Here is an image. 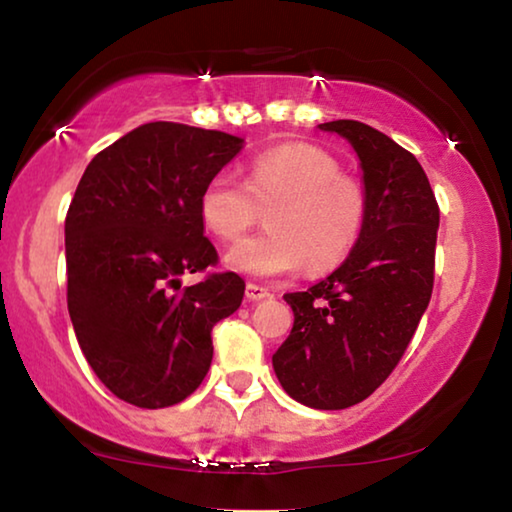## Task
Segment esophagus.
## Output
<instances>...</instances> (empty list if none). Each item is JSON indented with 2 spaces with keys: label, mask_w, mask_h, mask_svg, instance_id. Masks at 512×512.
Returning a JSON list of instances; mask_svg holds the SVG:
<instances>
[{
  "label": "esophagus",
  "mask_w": 512,
  "mask_h": 512,
  "mask_svg": "<svg viewBox=\"0 0 512 512\" xmlns=\"http://www.w3.org/2000/svg\"><path fill=\"white\" fill-rule=\"evenodd\" d=\"M245 297H248L250 302H260V299L271 297V292L267 288H262V285H257V283H248V285H245Z\"/></svg>",
  "instance_id": "1"
}]
</instances>
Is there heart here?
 <instances>
[{
    "label": "heart",
    "mask_w": 512,
    "mask_h": 512,
    "mask_svg": "<svg viewBox=\"0 0 512 512\" xmlns=\"http://www.w3.org/2000/svg\"><path fill=\"white\" fill-rule=\"evenodd\" d=\"M267 208V231L224 255L229 269L257 278L283 276L306 262L313 274L337 267L358 243L367 199L342 175L335 156L306 142L269 149L252 161L248 180L217 173L203 187L199 213L222 241H236Z\"/></svg>",
    "instance_id": "b5f03b06"
}]
</instances>
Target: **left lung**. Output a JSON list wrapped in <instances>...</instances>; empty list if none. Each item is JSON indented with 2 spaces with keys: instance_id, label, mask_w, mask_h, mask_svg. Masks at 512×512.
<instances>
[{
  "instance_id": "8db88e82",
  "label": "left lung",
  "mask_w": 512,
  "mask_h": 512,
  "mask_svg": "<svg viewBox=\"0 0 512 512\" xmlns=\"http://www.w3.org/2000/svg\"><path fill=\"white\" fill-rule=\"evenodd\" d=\"M358 154L365 224L342 267L288 292L295 325L271 358L283 391L313 410H346L384 384L433 292L440 210L421 163L377 128L318 124Z\"/></svg>"
}]
</instances>
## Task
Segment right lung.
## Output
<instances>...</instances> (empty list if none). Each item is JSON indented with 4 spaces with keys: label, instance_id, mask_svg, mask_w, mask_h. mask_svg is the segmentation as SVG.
<instances>
[{
    "label": "right lung",
    "instance_id": "1",
    "mask_svg": "<svg viewBox=\"0 0 512 512\" xmlns=\"http://www.w3.org/2000/svg\"><path fill=\"white\" fill-rule=\"evenodd\" d=\"M243 138L152 121L102 149L65 217L67 309L88 365L145 410L182 403L213 360V325L243 302L238 274L182 276L217 262L199 199Z\"/></svg>",
    "mask_w": 512,
    "mask_h": 512
}]
</instances>
